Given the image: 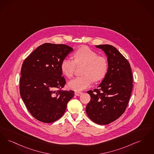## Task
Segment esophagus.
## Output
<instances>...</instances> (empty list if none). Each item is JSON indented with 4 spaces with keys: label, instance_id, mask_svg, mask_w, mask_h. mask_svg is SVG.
Masks as SVG:
<instances>
[{
    "label": "esophagus",
    "instance_id": "34e87169",
    "mask_svg": "<svg viewBox=\"0 0 154 154\" xmlns=\"http://www.w3.org/2000/svg\"><path fill=\"white\" fill-rule=\"evenodd\" d=\"M75 95H76V96H80V95H81L82 94V92H75Z\"/></svg>",
    "mask_w": 154,
    "mask_h": 154
}]
</instances>
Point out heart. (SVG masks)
<instances>
[{
  "label": "heart",
  "instance_id": "heart-1",
  "mask_svg": "<svg viewBox=\"0 0 154 154\" xmlns=\"http://www.w3.org/2000/svg\"><path fill=\"white\" fill-rule=\"evenodd\" d=\"M74 61L70 58H64L61 64L62 73L68 78L74 74L76 66H84L82 74L68 82V87L75 91H81L89 87L93 80L97 82L104 78L108 71V64L106 59L99 56L97 53L88 48H82L73 54Z\"/></svg>",
  "mask_w": 154,
  "mask_h": 154
}]
</instances>
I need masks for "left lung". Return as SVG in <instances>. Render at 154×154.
Wrapping results in <instances>:
<instances>
[{
  "instance_id": "obj_1",
  "label": "left lung",
  "mask_w": 154,
  "mask_h": 154,
  "mask_svg": "<svg viewBox=\"0 0 154 154\" xmlns=\"http://www.w3.org/2000/svg\"><path fill=\"white\" fill-rule=\"evenodd\" d=\"M96 47L106 55L108 68L97 88L88 92L91 99L86 112L93 122L106 125L120 117L125 110L132 90V74L129 62L115 47L109 45Z\"/></svg>"
}]
</instances>
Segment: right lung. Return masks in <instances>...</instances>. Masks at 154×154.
Listing matches in <instances>:
<instances>
[{"instance_id":"add662e5","label":"right lung","mask_w":154,"mask_h":154,"mask_svg":"<svg viewBox=\"0 0 154 154\" xmlns=\"http://www.w3.org/2000/svg\"><path fill=\"white\" fill-rule=\"evenodd\" d=\"M73 51L63 44L44 43L25 59L21 69L20 94L31 115L43 123H53L64 114L74 91L59 90L66 81L62 60Z\"/></svg>"}]
</instances>
